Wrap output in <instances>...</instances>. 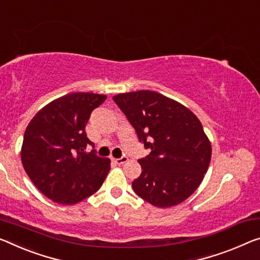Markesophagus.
<instances>
[{
  "label": "esophagus",
  "mask_w": 260,
  "mask_h": 260,
  "mask_svg": "<svg viewBox=\"0 0 260 260\" xmlns=\"http://www.w3.org/2000/svg\"><path fill=\"white\" fill-rule=\"evenodd\" d=\"M114 161L116 162L117 165H122V164H124V162H126V161H127V157H126V155H122L121 158H118V159H115Z\"/></svg>",
  "instance_id": "obj_1"
}]
</instances>
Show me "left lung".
I'll use <instances>...</instances> for the list:
<instances>
[{
  "instance_id": "left-lung-1",
  "label": "left lung",
  "mask_w": 260,
  "mask_h": 260,
  "mask_svg": "<svg viewBox=\"0 0 260 260\" xmlns=\"http://www.w3.org/2000/svg\"><path fill=\"white\" fill-rule=\"evenodd\" d=\"M113 100L151 152L141 158L135 193L151 205H179L197 190L207 173L211 145L199 118L180 103L151 90L118 94Z\"/></svg>"
}]
</instances>
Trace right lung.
<instances>
[{
  "mask_svg": "<svg viewBox=\"0 0 260 260\" xmlns=\"http://www.w3.org/2000/svg\"><path fill=\"white\" fill-rule=\"evenodd\" d=\"M107 96L72 93L45 106L24 133L22 164L35 186L52 201L74 205L98 191L110 160L94 150L85 131L91 111ZM91 145L93 150L85 152Z\"/></svg>",
  "mask_w": 260,
  "mask_h": 260,
  "instance_id": "right-lung-1",
  "label": "right lung"
}]
</instances>
